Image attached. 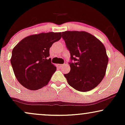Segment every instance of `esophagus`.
I'll return each instance as SVG.
<instances>
[{
    "label": "esophagus",
    "mask_w": 125,
    "mask_h": 125,
    "mask_svg": "<svg viewBox=\"0 0 125 125\" xmlns=\"http://www.w3.org/2000/svg\"><path fill=\"white\" fill-rule=\"evenodd\" d=\"M63 65H64L63 64H57V66L59 68H61Z\"/></svg>",
    "instance_id": "esophagus-1"
}]
</instances>
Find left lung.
<instances>
[{
    "label": "left lung",
    "instance_id": "left-lung-1",
    "mask_svg": "<svg viewBox=\"0 0 125 125\" xmlns=\"http://www.w3.org/2000/svg\"><path fill=\"white\" fill-rule=\"evenodd\" d=\"M62 37L71 53V71L65 74L70 86L80 92L95 88L105 77L108 57L102 42L85 31H65Z\"/></svg>",
    "mask_w": 125,
    "mask_h": 125
}]
</instances>
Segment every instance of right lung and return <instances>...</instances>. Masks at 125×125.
<instances>
[{
    "instance_id": "1",
    "label": "right lung",
    "mask_w": 125,
    "mask_h": 125,
    "mask_svg": "<svg viewBox=\"0 0 125 125\" xmlns=\"http://www.w3.org/2000/svg\"><path fill=\"white\" fill-rule=\"evenodd\" d=\"M61 38V32L36 34L24 38L13 48L11 63L20 84L32 90L48 84L56 71L48 59L49 49Z\"/></svg>"
}]
</instances>
